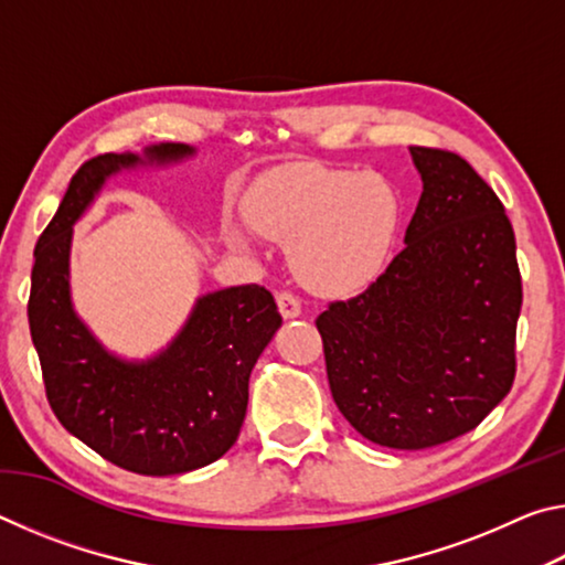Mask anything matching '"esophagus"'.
<instances>
[{
  "label": "esophagus",
  "instance_id": "esophagus-1",
  "mask_svg": "<svg viewBox=\"0 0 565 565\" xmlns=\"http://www.w3.org/2000/svg\"><path fill=\"white\" fill-rule=\"evenodd\" d=\"M276 303H279V311L284 319L301 317V301H299V296H294L291 291H281L279 296H276Z\"/></svg>",
  "mask_w": 565,
  "mask_h": 565
}]
</instances>
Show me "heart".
I'll list each match as a JSON object with an SVG mask.
<instances>
[{"mask_svg":"<svg viewBox=\"0 0 565 565\" xmlns=\"http://www.w3.org/2000/svg\"><path fill=\"white\" fill-rule=\"evenodd\" d=\"M244 216L259 236L289 246L291 269L306 289L349 296L366 289L388 264L401 199L374 171L303 167L254 189ZM228 238L246 244L238 228H228Z\"/></svg>","mask_w":565,"mask_h":565,"instance_id":"1","label":"heart"}]
</instances>
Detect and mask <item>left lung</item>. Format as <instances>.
Masks as SVG:
<instances>
[{"label": "left lung", "mask_w": 565, "mask_h": 565, "mask_svg": "<svg viewBox=\"0 0 565 565\" xmlns=\"http://www.w3.org/2000/svg\"><path fill=\"white\" fill-rule=\"evenodd\" d=\"M424 181L404 252L317 319L331 396L379 446L463 436L515 379L523 289L501 199L454 151L411 147Z\"/></svg>", "instance_id": "8db88e82"}]
</instances>
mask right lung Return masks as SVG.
I'll use <instances>...</instances> for the list:
<instances>
[{"label":"right lung","mask_w":565,"mask_h":565,"mask_svg":"<svg viewBox=\"0 0 565 565\" xmlns=\"http://www.w3.org/2000/svg\"><path fill=\"white\" fill-rule=\"evenodd\" d=\"M189 145L84 161L34 248L26 313L46 398L60 424L114 466L141 476L186 473L222 458L242 431L248 376L281 327L274 296L259 284L199 296L181 331L147 361L102 347L72 306L74 224L104 181L134 167L194 157Z\"/></svg>","instance_id":"obj_1"}]
</instances>
